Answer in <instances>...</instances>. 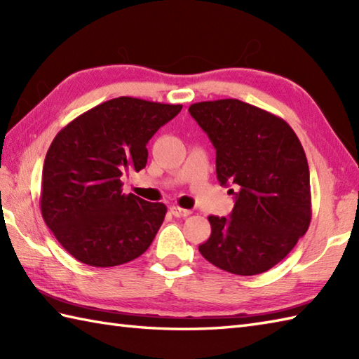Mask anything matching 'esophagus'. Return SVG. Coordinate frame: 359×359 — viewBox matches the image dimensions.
I'll return each instance as SVG.
<instances>
[{
	"label": "esophagus",
	"instance_id": "34e87169",
	"mask_svg": "<svg viewBox=\"0 0 359 359\" xmlns=\"http://www.w3.org/2000/svg\"><path fill=\"white\" fill-rule=\"evenodd\" d=\"M170 211H171V215H172L174 217H187V216L191 215V211H189V210L175 207V205H174V207L170 208Z\"/></svg>",
	"mask_w": 359,
	"mask_h": 359
}]
</instances>
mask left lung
Wrapping results in <instances>:
<instances>
[{"label":"left lung","mask_w":359,"mask_h":359,"mask_svg":"<svg viewBox=\"0 0 359 359\" xmlns=\"http://www.w3.org/2000/svg\"><path fill=\"white\" fill-rule=\"evenodd\" d=\"M216 148L220 185L234 194L230 217L208 216L211 236L201 255L241 276L280 262L307 233L311 219L306 152L285 120L253 104L224 98L189 106Z\"/></svg>","instance_id":"obj_1"}]
</instances>
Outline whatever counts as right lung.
Wrapping results in <instances>:
<instances>
[{
  "label": "right lung",
  "mask_w": 359,
  "mask_h": 359,
  "mask_svg": "<svg viewBox=\"0 0 359 359\" xmlns=\"http://www.w3.org/2000/svg\"><path fill=\"white\" fill-rule=\"evenodd\" d=\"M182 104L118 97L81 114L52 140L44 158L40 208L62 247L90 266L142 256L166 207L121 191V175L147 166V143Z\"/></svg>",
  "instance_id": "1"
}]
</instances>
